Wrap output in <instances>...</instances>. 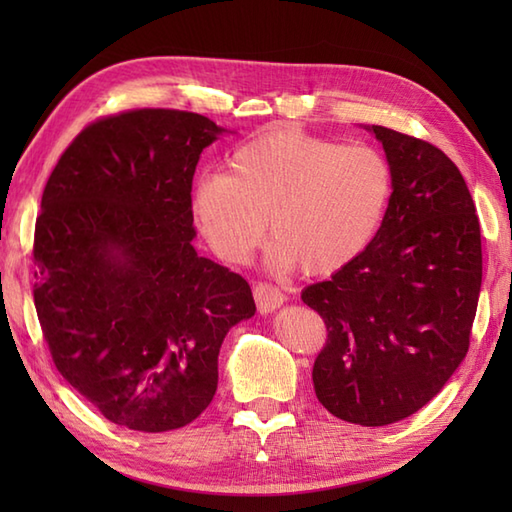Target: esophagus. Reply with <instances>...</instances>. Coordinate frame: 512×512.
Listing matches in <instances>:
<instances>
[{
    "mask_svg": "<svg viewBox=\"0 0 512 512\" xmlns=\"http://www.w3.org/2000/svg\"><path fill=\"white\" fill-rule=\"evenodd\" d=\"M253 297H255V303H257V310L262 314L277 310L281 303L286 301L284 292H281L277 286L268 284V281H259V284H255Z\"/></svg>",
    "mask_w": 512,
    "mask_h": 512,
    "instance_id": "1",
    "label": "esophagus"
}]
</instances>
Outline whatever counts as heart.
Segmentation results:
<instances>
[{
  "label": "heart",
  "mask_w": 512,
  "mask_h": 512,
  "mask_svg": "<svg viewBox=\"0 0 512 512\" xmlns=\"http://www.w3.org/2000/svg\"><path fill=\"white\" fill-rule=\"evenodd\" d=\"M226 167L202 173L191 189L195 224L213 253L244 264L270 226L273 264H301L308 275L336 273L363 253L394 187L389 162L374 147L297 129L248 140Z\"/></svg>",
  "instance_id": "b5f03b06"
}]
</instances>
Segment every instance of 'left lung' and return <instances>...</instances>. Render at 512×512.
I'll return each mask as SVG.
<instances>
[{"mask_svg": "<svg viewBox=\"0 0 512 512\" xmlns=\"http://www.w3.org/2000/svg\"><path fill=\"white\" fill-rule=\"evenodd\" d=\"M394 191L378 233L301 292L328 330L312 383L332 416L385 427L422 409L469 352L482 235L460 169L427 140L372 125Z\"/></svg>", "mask_w": 512, "mask_h": 512, "instance_id": "8db88e82", "label": "left lung"}]
</instances>
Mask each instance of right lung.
<instances>
[{
  "instance_id": "1",
  "label": "right lung",
  "mask_w": 512,
  "mask_h": 512,
  "mask_svg": "<svg viewBox=\"0 0 512 512\" xmlns=\"http://www.w3.org/2000/svg\"><path fill=\"white\" fill-rule=\"evenodd\" d=\"M224 132L180 110H129L63 151L35 224V308L54 367L121 427L180 429L209 407L248 281L195 253L191 184Z\"/></svg>"
}]
</instances>
